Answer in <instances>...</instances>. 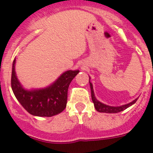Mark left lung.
Masks as SVG:
<instances>
[{
  "mask_svg": "<svg viewBox=\"0 0 153 153\" xmlns=\"http://www.w3.org/2000/svg\"><path fill=\"white\" fill-rule=\"evenodd\" d=\"M89 82H90V86H91V98H92V101H93L94 105V108H95L97 111L100 112V113H106V114H116V113H119V112L123 111V110L126 109L127 108L131 106V105H133L137 101V98H136L135 100H133V102H129L128 104L122 105H120V106L108 105H105L104 103H102V102H99L96 98L95 95H94V92L93 85H92L91 82V77H90V79H89Z\"/></svg>",
  "mask_w": 153,
  "mask_h": 153,
  "instance_id": "8db88e82",
  "label": "left lung"
}]
</instances>
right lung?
I'll return each mask as SVG.
<instances>
[{
	"mask_svg": "<svg viewBox=\"0 0 153 153\" xmlns=\"http://www.w3.org/2000/svg\"><path fill=\"white\" fill-rule=\"evenodd\" d=\"M16 59L12 68L11 85L14 95L30 114L37 117H52L60 114L67 106V91L79 70L63 72L50 86L27 90L23 87L15 71Z\"/></svg>",
	"mask_w": 153,
	"mask_h": 153,
	"instance_id": "obj_1",
	"label": "right lung"
}]
</instances>
